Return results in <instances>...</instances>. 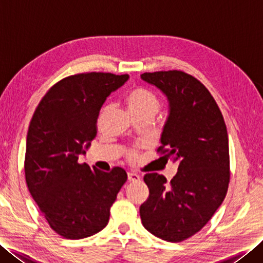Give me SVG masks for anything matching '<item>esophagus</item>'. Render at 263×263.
<instances>
[{
  "mask_svg": "<svg viewBox=\"0 0 263 263\" xmlns=\"http://www.w3.org/2000/svg\"><path fill=\"white\" fill-rule=\"evenodd\" d=\"M127 180L130 182H137L140 180V176H139L138 174H136V173H128L127 174Z\"/></svg>",
  "mask_w": 263,
  "mask_h": 263,
  "instance_id": "esophagus-1",
  "label": "esophagus"
}]
</instances>
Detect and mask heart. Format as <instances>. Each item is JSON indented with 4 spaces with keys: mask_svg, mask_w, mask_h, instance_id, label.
<instances>
[{
    "mask_svg": "<svg viewBox=\"0 0 263 263\" xmlns=\"http://www.w3.org/2000/svg\"><path fill=\"white\" fill-rule=\"evenodd\" d=\"M125 105L133 117L143 115L155 116L160 108L159 98L152 90L144 87H136L128 91L125 96ZM107 109L108 106L104 108L105 111ZM127 157L131 161H136L139 157L138 150L131 149L127 153Z\"/></svg>",
    "mask_w": 263,
    "mask_h": 263,
    "instance_id": "obj_1",
    "label": "heart"
}]
</instances>
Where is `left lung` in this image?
<instances>
[{"instance_id":"left-lung-1","label":"left lung","mask_w":263,"mask_h":263,"mask_svg":"<svg viewBox=\"0 0 263 263\" xmlns=\"http://www.w3.org/2000/svg\"><path fill=\"white\" fill-rule=\"evenodd\" d=\"M141 79L163 91L170 115L157 153L178 161L176 175L148 173L149 197L140 206L142 225L168 242H182L208 222L230 184V149L221 111L208 89L183 71L146 72Z\"/></svg>"}]
</instances>
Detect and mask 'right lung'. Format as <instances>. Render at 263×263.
<instances>
[{
    "instance_id": "obj_1",
    "label": "right lung",
    "mask_w": 263,
    "mask_h": 263,
    "mask_svg": "<svg viewBox=\"0 0 263 263\" xmlns=\"http://www.w3.org/2000/svg\"><path fill=\"white\" fill-rule=\"evenodd\" d=\"M128 74L87 72L66 77L45 93L27 135V186L48 225L69 239L89 237L107 225L110 206L127 180L80 163L79 156L97 135L100 108Z\"/></svg>"
}]
</instances>
